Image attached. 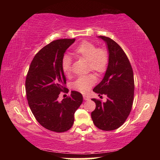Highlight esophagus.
Returning <instances> with one entry per match:
<instances>
[{"label": "esophagus", "mask_w": 160, "mask_h": 160, "mask_svg": "<svg viewBox=\"0 0 160 160\" xmlns=\"http://www.w3.org/2000/svg\"><path fill=\"white\" fill-rule=\"evenodd\" d=\"M83 99H84V100H89L90 99V97L87 95H83Z\"/></svg>", "instance_id": "esophagus-1"}]
</instances>
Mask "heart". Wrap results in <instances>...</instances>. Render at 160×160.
I'll return each mask as SVG.
<instances>
[{
	"instance_id": "1",
	"label": "heart",
	"mask_w": 160,
	"mask_h": 160,
	"mask_svg": "<svg viewBox=\"0 0 160 160\" xmlns=\"http://www.w3.org/2000/svg\"><path fill=\"white\" fill-rule=\"evenodd\" d=\"M75 57L84 58L88 62V70L97 75L106 71L109 64V56L108 51L102 48H97L92 42L83 41L75 48ZM61 68L65 74H69L71 70V61L69 56H64L61 60ZM96 80L92 75H82L78 78L72 85L75 90L81 93H87L90 90Z\"/></svg>"
}]
</instances>
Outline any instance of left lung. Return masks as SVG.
I'll list each match as a JSON object with an SVG mask.
<instances>
[{"label":"left lung","instance_id":"8db88e82","mask_svg":"<svg viewBox=\"0 0 160 160\" xmlns=\"http://www.w3.org/2000/svg\"><path fill=\"white\" fill-rule=\"evenodd\" d=\"M99 38L106 42L109 61L104 78L93 91L99 96L105 94L107 99L106 102L92 99L96 108L91 116L98 128L113 131L123 125L131 111L135 89L133 72L126 54L117 43L107 37Z\"/></svg>","mask_w":160,"mask_h":160}]
</instances>
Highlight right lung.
<instances>
[{"mask_svg":"<svg viewBox=\"0 0 160 160\" xmlns=\"http://www.w3.org/2000/svg\"><path fill=\"white\" fill-rule=\"evenodd\" d=\"M75 39H62L43 47L32 61L25 81L28 104L35 118L49 131L62 132L73 125L74 114L82 102V94L71 91L70 97L58 102L68 89L61 68L64 53Z\"/></svg>","mask_w":160,"mask_h":160,"instance_id":"1","label":"right lung"}]
</instances>
